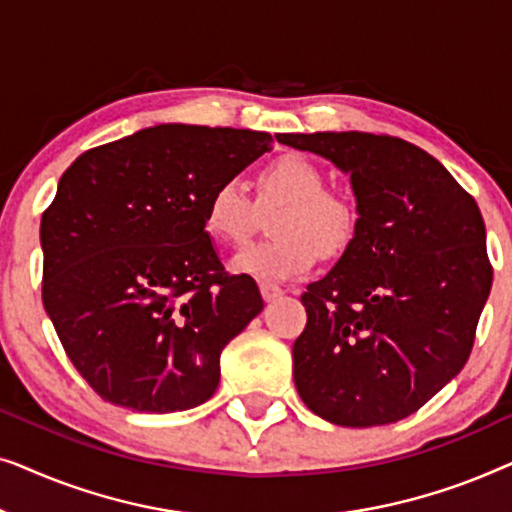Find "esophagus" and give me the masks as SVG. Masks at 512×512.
<instances>
[{"mask_svg": "<svg viewBox=\"0 0 512 512\" xmlns=\"http://www.w3.org/2000/svg\"><path fill=\"white\" fill-rule=\"evenodd\" d=\"M261 293H263V300H275V298H279L282 296V286H277V284H272V282H263L261 284Z\"/></svg>", "mask_w": 512, "mask_h": 512, "instance_id": "1", "label": "esophagus"}]
</instances>
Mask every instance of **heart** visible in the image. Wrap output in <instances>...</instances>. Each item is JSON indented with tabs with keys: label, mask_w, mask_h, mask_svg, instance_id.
<instances>
[{
	"label": "heart",
	"mask_w": 512,
	"mask_h": 512,
	"mask_svg": "<svg viewBox=\"0 0 512 512\" xmlns=\"http://www.w3.org/2000/svg\"><path fill=\"white\" fill-rule=\"evenodd\" d=\"M258 205H284L275 216L279 237L244 247L233 268L258 279H291L314 268L319 254L335 258L356 233V209L338 193L326 191V177L312 160L286 153L258 174ZM258 205L237 179L209 193L205 226L214 240L240 247L258 223Z\"/></svg>",
	"instance_id": "obj_1"
}]
</instances>
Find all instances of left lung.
<instances>
[{
	"instance_id": "obj_1",
	"label": "left lung",
	"mask_w": 512,
	"mask_h": 512,
	"mask_svg": "<svg viewBox=\"0 0 512 512\" xmlns=\"http://www.w3.org/2000/svg\"><path fill=\"white\" fill-rule=\"evenodd\" d=\"M349 174L354 240L300 296L293 382L314 415L382 426L412 415L459 375L492 289L485 221L419 146L370 132L277 135Z\"/></svg>"
}]
</instances>
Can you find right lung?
<instances>
[{"label": "right lung", "instance_id": "obj_1", "mask_svg": "<svg viewBox=\"0 0 512 512\" xmlns=\"http://www.w3.org/2000/svg\"><path fill=\"white\" fill-rule=\"evenodd\" d=\"M268 132L165 123L81 153L41 216L46 314L104 401L135 412L205 403L221 352L263 310L223 270L209 193L270 151Z\"/></svg>", "mask_w": 512, "mask_h": 512}]
</instances>
